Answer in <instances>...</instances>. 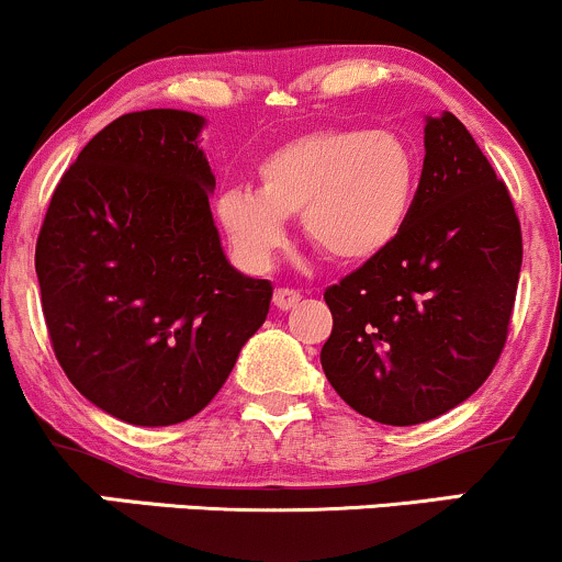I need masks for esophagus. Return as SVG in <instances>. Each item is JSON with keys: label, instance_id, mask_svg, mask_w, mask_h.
<instances>
[{"label": "esophagus", "instance_id": "obj_1", "mask_svg": "<svg viewBox=\"0 0 562 562\" xmlns=\"http://www.w3.org/2000/svg\"><path fill=\"white\" fill-rule=\"evenodd\" d=\"M299 301H301V293H295V290H290V288L274 290V306L280 308V312H288V308L299 306Z\"/></svg>", "mask_w": 562, "mask_h": 562}]
</instances>
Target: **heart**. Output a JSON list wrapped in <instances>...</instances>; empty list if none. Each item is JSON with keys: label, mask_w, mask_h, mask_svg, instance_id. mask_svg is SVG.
<instances>
[{"label": "heart", "mask_w": 562, "mask_h": 562, "mask_svg": "<svg viewBox=\"0 0 562 562\" xmlns=\"http://www.w3.org/2000/svg\"><path fill=\"white\" fill-rule=\"evenodd\" d=\"M259 190L232 187L216 218L243 267L261 272L285 248V218L319 254L362 263L402 235L417 190V160L385 128L333 126L285 139L256 166Z\"/></svg>", "instance_id": "heart-1"}]
</instances>
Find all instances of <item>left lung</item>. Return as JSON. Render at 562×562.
I'll return each instance as SVG.
<instances>
[{
	"instance_id": "obj_1",
	"label": "left lung",
	"mask_w": 562,
	"mask_h": 562,
	"mask_svg": "<svg viewBox=\"0 0 562 562\" xmlns=\"http://www.w3.org/2000/svg\"><path fill=\"white\" fill-rule=\"evenodd\" d=\"M524 237L505 182L457 115L425 119L409 218L389 250L325 290L322 370L359 415L428 423L492 375L507 340Z\"/></svg>"
}]
</instances>
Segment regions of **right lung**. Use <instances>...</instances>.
Masks as SVG:
<instances>
[{
	"label": "right lung",
	"mask_w": 562,
	"mask_h": 562,
	"mask_svg": "<svg viewBox=\"0 0 562 562\" xmlns=\"http://www.w3.org/2000/svg\"><path fill=\"white\" fill-rule=\"evenodd\" d=\"M198 113H126L63 173L36 240L49 340L108 415L158 428L198 415L263 325L272 282L224 256Z\"/></svg>",
	"instance_id": "obj_1"
}]
</instances>
